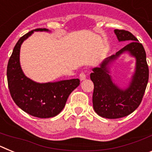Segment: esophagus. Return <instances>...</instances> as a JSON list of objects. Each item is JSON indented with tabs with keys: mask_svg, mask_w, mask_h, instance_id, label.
Listing matches in <instances>:
<instances>
[{
	"mask_svg": "<svg viewBox=\"0 0 152 152\" xmlns=\"http://www.w3.org/2000/svg\"><path fill=\"white\" fill-rule=\"evenodd\" d=\"M79 77H80V80H84L86 79V75L84 72H81V73L80 74V75H79Z\"/></svg>",
	"mask_w": 152,
	"mask_h": 152,
	"instance_id": "esophagus-1",
	"label": "esophagus"
}]
</instances>
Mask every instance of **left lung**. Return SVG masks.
<instances>
[{
	"mask_svg": "<svg viewBox=\"0 0 152 152\" xmlns=\"http://www.w3.org/2000/svg\"><path fill=\"white\" fill-rule=\"evenodd\" d=\"M119 42L129 43L115 55L107 58L100 67L92 69L91 80L94 89L93 94V107L101 117L118 119L128 116L136 110L142 102L148 81V66L146 61L144 47L130 32L115 29ZM124 53L136 58L135 72L127 88H122L115 84L110 75L112 64Z\"/></svg>",
	"mask_w": 152,
	"mask_h": 152,
	"instance_id": "obj_1",
	"label": "left lung"
}]
</instances>
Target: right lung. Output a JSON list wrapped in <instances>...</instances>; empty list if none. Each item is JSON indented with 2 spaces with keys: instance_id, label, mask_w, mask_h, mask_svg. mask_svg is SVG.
<instances>
[{
  "instance_id": "1",
  "label": "right lung",
  "mask_w": 152,
  "mask_h": 152,
  "mask_svg": "<svg viewBox=\"0 0 152 152\" xmlns=\"http://www.w3.org/2000/svg\"><path fill=\"white\" fill-rule=\"evenodd\" d=\"M38 31L50 32L45 28L33 29L22 36L13 48L7 69L8 88L12 99L22 110L35 117L50 118L61 113L70 94L80 84V80L38 83L24 75L20 62L21 45Z\"/></svg>"
}]
</instances>
